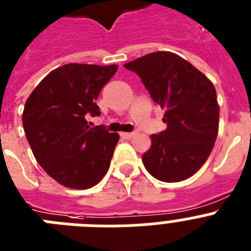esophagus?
I'll list each match as a JSON object with an SVG mask.
<instances>
[{
    "label": "esophagus",
    "instance_id": "34e87169",
    "mask_svg": "<svg viewBox=\"0 0 251 251\" xmlns=\"http://www.w3.org/2000/svg\"><path fill=\"white\" fill-rule=\"evenodd\" d=\"M134 135H135L134 132H122V134H121V138L127 139V140H129V139H131Z\"/></svg>",
    "mask_w": 251,
    "mask_h": 251
}]
</instances>
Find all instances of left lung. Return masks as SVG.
Wrapping results in <instances>:
<instances>
[{
    "instance_id": "1",
    "label": "left lung",
    "mask_w": 251,
    "mask_h": 251,
    "mask_svg": "<svg viewBox=\"0 0 251 251\" xmlns=\"http://www.w3.org/2000/svg\"><path fill=\"white\" fill-rule=\"evenodd\" d=\"M124 66L142 79L151 100L166 111L167 129L151 135V148L143 154L147 171L165 182L193 176L218 134L220 107L212 81L172 52H153Z\"/></svg>"
}]
</instances>
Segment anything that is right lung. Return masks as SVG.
I'll return each instance as SVG.
<instances>
[{
    "label": "right lung",
    "mask_w": 251,
    "mask_h": 251,
    "mask_svg": "<svg viewBox=\"0 0 251 251\" xmlns=\"http://www.w3.org/2000/svg\"><path fill=\"white\" fill-rule=\"evenodd\" d=\"M116 71L117 65H64L26 100L23 126L33 154L64 186L89 189L108 171L119 134L89 127L86 117L100 115L96 100Z\"/></svg>",
    "instance_id": "add662e5"
}]
</instances>
